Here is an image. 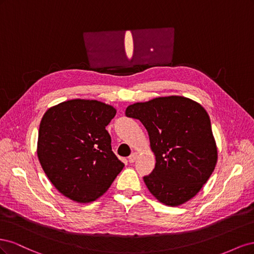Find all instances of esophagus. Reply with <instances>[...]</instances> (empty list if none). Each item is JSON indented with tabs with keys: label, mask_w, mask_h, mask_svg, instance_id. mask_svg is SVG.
<instances>
[{
	"label": "esophagus",
	"mask_w": 254,
	"mask_h": 254,
	"mask_svg": "<svg viewBox=\"0 0 254 254\" xmlns=\"http://www.w3.org/2000/svg\"><path fill=\"white\" fill-rule=\"evenodd\" d=\"M136 158H137V152H132L131 155L128 157V161H129L130 163H133L134 161L136 160Z\"/></svg>",
	"instance_id": "1"
}]
</instances>
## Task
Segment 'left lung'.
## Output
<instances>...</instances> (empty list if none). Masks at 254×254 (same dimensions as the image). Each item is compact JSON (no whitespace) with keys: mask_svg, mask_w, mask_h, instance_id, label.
Returning a JSON list of instances; mask_svg holds the SVG:
<instances>
[{"mask_svg":"<svg viewBox=\"0 0 254 254\" xmlns=\"http://www.w3.org/2000/svg\"><path fill=\"white\" fill-rule=\"evenodd\" d=\"M126 117L139 120L149 135L156 166L143 179L160 202L176 206L193 198L210 178L217 148L209 114L182 96L130 105Z\"/></svg>","mask_w":254,"mask_h":254,"instance_id":"8db88e82","label":"left lung"}]
</instances>
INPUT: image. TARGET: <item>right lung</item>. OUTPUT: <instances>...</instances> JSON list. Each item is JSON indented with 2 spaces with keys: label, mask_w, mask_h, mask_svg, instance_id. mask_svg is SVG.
<instances>
[{
  "label": "right lung",
  "mask_w": 254,
  "mask_h": 254,
  "mask_svg": "<svg viewBox=\"0 0 254 254\" xmlns=\"http://www.w3.org/2000/svg\"><path fill=\"white\" fill-rule=\"evenodd\" d=\"M113 107L97 101L72 99L44 113L38 134V158L61 194L90 202L109 189L124 167L111 148L106 126Z\"/></svg>",
  "instance_id": "1"
}]
</instances>
